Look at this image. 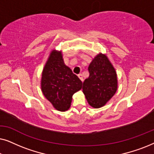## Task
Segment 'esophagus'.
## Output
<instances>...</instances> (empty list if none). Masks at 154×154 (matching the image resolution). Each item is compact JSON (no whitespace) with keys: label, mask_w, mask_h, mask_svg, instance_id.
I'll list each match as a JSON object with an SVG mask.
<instances>
[{"label":"esophagus","mask_w":154,"mask_h":154,"mask_svg":"<svg viewBox=\"0 0 154 154\" xmlns=\"http://www.w3.org/2000/svg\"><path fill=\"white\" fill-rule=\"evenodd\" d=\"M78 76H79V78L80 80H81V81H83V75H82L81 73H80V74L78 75Z\"/></svg>","instance_id":"34e87169"}]
</instances>
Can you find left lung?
Returning <instances> with one entry per match:
<instances>
[{"label": "left lung", "mask_w": 154, "mask_h": 154, "mask_svg": "<svg viewBox=\"0 0 154 154\" xmlns=\"http://www.w3.org/2000/svg\"><path fill=\"white\" fill-rule=\"evenodd\" d=\"M90 75L83 83V92L90 106H104L118 89L117 73L106 54L99 53L88 66Z\"/></svg>", "instance_id": "8db88e82"}]
</instances>
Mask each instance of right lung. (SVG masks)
I'll use <instances>...</instances> for the list:
<instances>
[{
	"mask_svg": "<svg viewBox=\"0 0 154 154\" xmlns=\"http://www.w3.org/2000/svg\"><path fill=\"white\" fill-rule=\"evenodd\" d=\"M82 81L64 64L62 52L53 49L42 71L41 90L57 110L70 108L73 94L82 88Z\"/></svg>",
	"mask_w": 154,
	"mask_h": 154,
	"instance_id": "right-lung-1",
	"label": "right lung"
}]
</instances>
